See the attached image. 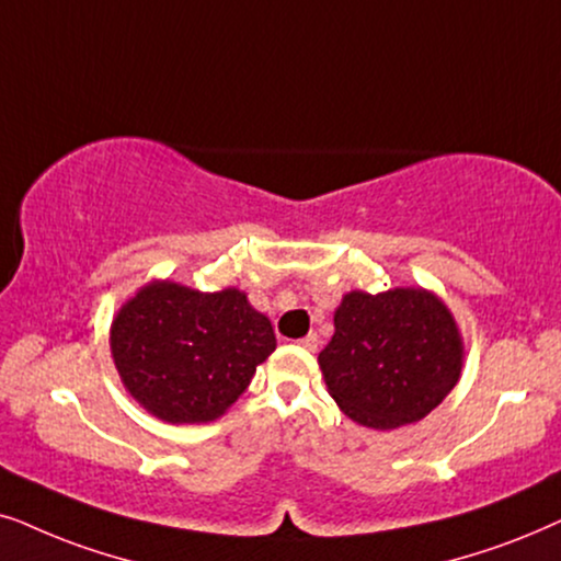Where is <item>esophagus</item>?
Returning <instances> with one entry per match:
<instances>
[{
    "label": "esophagus",
    "mask_w": 561,
    "mask_h": 561,
    "mask_svg": "<svg viewBox=\"0 0 561 561\" xmlns=\"http://www.w3.org/2000/svg\"><path fill=\"white\" fill-rule=\"evenodd\" d=\"M297 343H300V346L308 348V351H318L320 339H318V333H308V335H305V339H300Z\"/></svg>",
    "instance_id": "34e87169"
}]
</instances>
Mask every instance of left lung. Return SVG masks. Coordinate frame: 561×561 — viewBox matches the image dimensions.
<instances>
[{"mask_svg": "<svg viewBox=\"0 0 561 561\" xmlns=\"http://www.w3.org/2000/svg\"><path fill=\"white\" fill-rule=\"evenodd\" d=\"M335 333L320 351L328 392L351 421L375 431L421 421L461 377L465 343L428 289L343 295Z\"/></svg>", "mask_w": 561, "mask_h": 561, "instance_id": "1", "label": "left lung"}]
</instances>
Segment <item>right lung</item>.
Listing matches in <instances>:
<instances>
[{
	"instance_id": "right-lung-1",
	"label": "right lung",
	"mask_w": 561,
	"mask_h": 561,
	"mask_svg": "<svg viewBox=\"0 0 561 561\" xmlns=\"http://www.w3.org/2000/svg\"><path fill=\"white\" fill-rule=\"evenodd\" d=\"M110 348L125 390L167 423H207L241 398L276 348L241 289L197 293L151 282L117 310Z\"/></svg>"
}]
</instances>
